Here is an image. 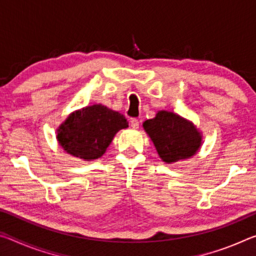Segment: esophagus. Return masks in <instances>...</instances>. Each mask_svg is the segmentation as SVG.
<instances>
[{"instance_id":"esophagus-1","label":"esophagus","mask_w":256,"mask_h":256,"mask_svg":"<svg viewBox=\"0 0 256 256\" xmlns=\"http://www.w3.org/2000/svg\"><path fill=\"white\" fill-rule=\"evenodd\" d=\"M138 120H136V118H131V120H130V124H131V128H134V130H136V128H138Z\"/></svg>"}]
</instances>
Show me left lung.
<instances>
[{"label":"left lung","instance_id":"left-lung-1","mask_svg":"<svg viewBox=\"0 0 256 256\" xmlns=\"http://www.w3.org/2000/svg\"><path fill=\"white\" fill-rule=\"evenodd\" d=\"M144 128L166 164L192 158L203 144L196 125L172 112L159 110L154 118L144 122Z\"/></svg>","mask_w":256,"mask_h":256}]
</instances>
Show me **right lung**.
<instances>
[{
    "label": "right lung",
    "instance_id": "right-lung-1",
    "mask_svg": "<svg viewBox=\"0 0 256 256\" xmlns=\"http://www.w3.org/2000/svg\"><path fill=\"white\" fill-rule=\"evenodd\" d=\"M126 128L120 112L94 104L71 112L56 130V138L66 154L90 162L100 158L115 134Z\"/></svg>",
    "mask_w": 256,
    "mask_h": 256
}]
</instances>
